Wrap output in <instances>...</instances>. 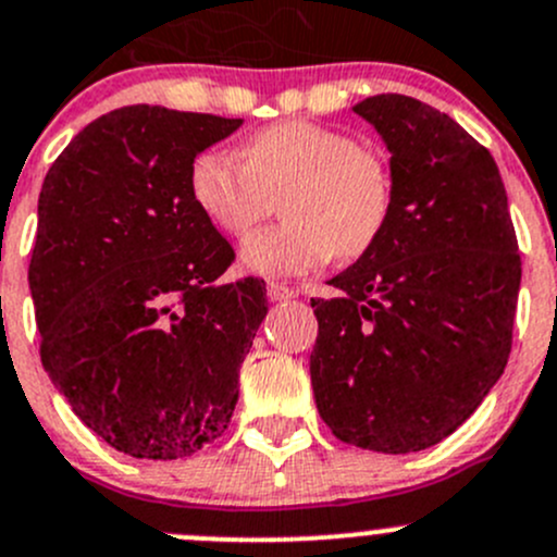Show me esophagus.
Returning <instances> with one entry per match:
<instances>
[{"instance_id":"esophagus-1","label":"esophagus","mask_w":557,"mask_h":557,"mask_svg":"<svg viewBox=\"0 0 557 557\" xmlns=\"http://www.w3.org/2000/svg\"><path fill=\"white\" fill-rule=\"evenodd\" d=\"M267 296H269V301H288V299H296V290L288 288V285H283V283H269Z\"/></svg>"}]
</instances>
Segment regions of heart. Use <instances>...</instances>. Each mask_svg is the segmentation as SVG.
<instances>
[{"label":"heart","instance_id":"heart-1","mask_svg":"<svg viewBox=\"0 0 557 557\" xmlns=\"http://www.w3.org/2000/svg\"><path fill=\"white\" fill-rule=\"evenodd\" d=\"M196 210L228 237L250 232L272 196L283 226L250 234L239 247L247 272L290 277L331 256L356 261L385 234L396 201L393 170L377 148L339 128L280 121L250 134L239 161L205 150L188 166Z\"/></svg>","mask_w":557,"mask_h":557}]
</instances>
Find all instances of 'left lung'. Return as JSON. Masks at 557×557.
<instances>
[{
  "label": "left lung",
  "mask_w": 557,
  "mask_h": 557,
  "mask_svg": "<svg viewBox=\"0 0 557 557\" xmlns=\"http://www.w3.org/2000/svg\"><path fill=\"white\" fill-rule=\"evenodd\" d=\"M352 110L391 150L380 243L312 299L314 404L336 440L418 453L450 436L512 350L520 252L496 161L445 112L401 94Z\"/></svg>",
  "instance_id": "left-lung-1"
}]
</instances>
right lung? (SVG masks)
<instances>
[{"mask_svg":"<svg viewBox=\"0 0 557 557\" xmlns=\"http://www.w3.org/2000/svg\"><path fill=\"white\" fill-rule=\"evenodd\" d=\"M239 126L121 107L66 145L39 190V358L72 412L132 458H185L226 431L267 318L263 280L218 283L234 250L188 194L190 161Z\"/></svg>","mask_w":557,"mask_h":557,"instance_id":"add662e5","label":"right lung"}]
</instances>
